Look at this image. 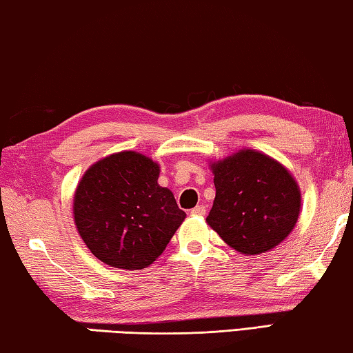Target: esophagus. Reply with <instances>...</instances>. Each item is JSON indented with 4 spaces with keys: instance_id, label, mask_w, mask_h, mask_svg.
<instances>
[{
    "instance_id": "esophagus-1",
    "label": "esophagus",
    "mask_w": 353,
    "mask_h": 353,
    "mask_svg": "<svg viewBox=\"0 0 353 353\" xmlns=\"http://www.w3.org/2000/svg\"><path fill=\"white\" fill-rule=\"evenodd\" d=\"M190 214L192 215H199V216H203V215H205V205H196V207H193L192 209V212H190Z\"/></svg>"
}]
</instances>
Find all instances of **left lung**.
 <instances>
[{"label":"left lung","instance_id":"1","mask_svg":"<svg viewBox=\"0 0 353 353\" xmlns=\"http://www.w3.org/2000/svg\"><path fill=\"white\" fill-rule=\"evenodd\" d=\"M215 201L207 223L242 254L275 248L300 214V190L286 168L256 150H240L212 165Z\"/></svg>","mask_w":353,"mask_h":353}]
</instances>
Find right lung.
<instances>
[{
	"instance_id": "add662e5",
	"label": "right lung",
	"mask_w": 353,
	"mask_h": 353,
	"mask_svg": "<svg viewBox=\"0 0 353 353\" xmlns=\"http://www.w3.org/2000/svg\"><path fill=\"white\" fill-rule=\"evenodd\" d=\"M159 165L132 150L97 161L78 183L74 216L91 253L125 270L146 268L159 257L185 212L160 187Z\"/></svg>"
}]
</instances>
